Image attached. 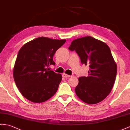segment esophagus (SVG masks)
Here are the masks:
<instances>
[{"mask_svg":"<svg viewBox=\"0 0 130 130\" xmlns=\"http://www.w3.org/2000/svg\"><path fill=\"white\" fill-rule=\"evenodd\" d=\"M62 76H63V77H64V78H69V77H71V75H68V74H66L65 73H63L62 74Z\"/></svg>","mask_w":130,"mask_h":130,"instance_id":"obj_1","label":"esophagus"}]
</instances>
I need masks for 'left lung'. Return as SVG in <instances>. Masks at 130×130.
Returning a JSON list of instances; mask_svg holds the SVG:
<instances>
[{"label":"left lung","instance_id":"obj_1","mask_svg":"<svg viewBox=\"0 0 130 130\" xmlns=\"http://www.w3.org/2000/svg\"><path fill=\"white\" fill-rule=\"evenodd\" d=\"M69 50L75 51L82 64L89 66L88 77L79 78L75 88L77 95L84 103L95 104L107 97L114 84L117 65L109 47L90 36L73 40Z\"/></svg>","mask_w":130,"mask_h":130}]
</instances>
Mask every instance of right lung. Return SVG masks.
I'll return each mask as SVG.
<instances>
[{"instance_id": "obj_1", "label": "right lung", "mask_w": 130, "mask_h": 130, "mask_svg": "<svg viewBox=\"0 0 130 130\" xmlns=\"http://www.w3.org/2000/svg\"><path fill=\"white\" fill-rule=\"evenodd\" d=\"M66 41L40 37L25 43L20 48L13 76L18 88L26 99L40 103L56 94L62 75L50 71L48 67L55 64L53 57Z\"/></svg>"}]
</instances>
